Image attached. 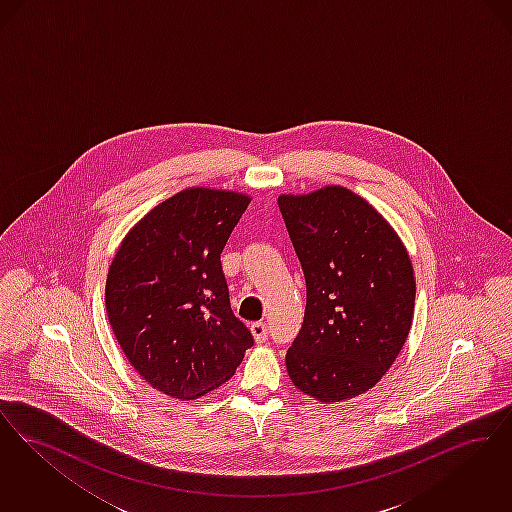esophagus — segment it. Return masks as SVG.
Returning a JSON list of instances; mask_svg holds the SVG:
<instances>
[{
	"label": "esophagus",
	"mask_w": 512,
	"mask_h": 512,
	"mask_svg": "<svg viewBox=\"0 0 512 512\" xmlns=\"http://www.w3.org/2000/svg\"><path fill=\"white\" fill-rule=\"evenodd\" d=\"M250 333L254 336L256 342H266L267 338V325L264 321H256L250 325Z\"/></svg>",
	"instance_id": "esophagus-1"
}]
</instances>
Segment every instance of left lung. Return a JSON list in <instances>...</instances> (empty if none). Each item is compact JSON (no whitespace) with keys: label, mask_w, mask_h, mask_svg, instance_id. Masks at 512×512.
I'll use <instances>...</instances> for the list:
<instances>
[{"label":"left lung","mask_w":512,"mask_h":512,"mask_svg":"<svg viewBox=\"0 0 512 512\" xmlns=\"http://www.w3.org/2000/svg\"><path fill=\"white\" fill-rule=\"evenodd\" d=\"M277 202L306 277L304 323L285 359L290 380L321 403L352 400L407 340L417 292L409 252L377 208L342 185Z\"/></svg>","instance_id":"1"}]
</instances>
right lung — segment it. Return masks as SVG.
Segmentation results:
<instances>
[{"mask_svg": "<svg viewBox=\"0 0 512 512\" xmlns=\"http://www.w3.org/2000/svg\"><path fill=\"white\" fill-rule=\"evenodd\" d=\"M248 202L246 193L187 187L135 223L112 258V333L135 371L170 398L197 400L220 388L252 346L220 262Z\"/></svg>", "mask_w": 512, "mask_h": 512, "instance_id": "obj_1", "label": "right lung"}]
</instances>
